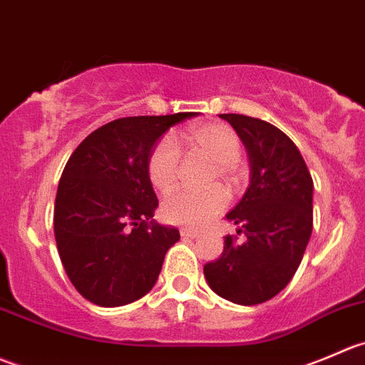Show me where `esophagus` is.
Returning <instances> with one entry per match:
<instances>
[{
    "label": "esophagus",
    "instance_id": "1",
    "mask_svg": "<svg viewBox=\"0 0 365 365\" xmlns=\"http://www.w3.org/2000/svg\"><path fill=\"white\" fill-rule=\"evenodd\" d=\"M181 236L182 237H190V240H195V237L200 236V232H198V230H193V229H187V227H182Z\"/></svg>",
    "mask_w": 365,
    "mask_h": 365
}]
</instances>
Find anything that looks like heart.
Listing matches in <instances>:
<instances>
[{"mask_svg": "<svg viewBox=\"0 0 365 365\" xmlns=\"http://www.w3.org/2000/svg\"><path fill=\"white\" fill-rule=\"evenodd\" d=\"M182 142L197 156L215 165L211 182H236V163L241 158V142L232 128L225 124H200L182 133ZM149 179L156 190L168 193L179 181V150L172 140L165 138L154 147L149 158ZM225 191L204 193L178 191L163 202V216L172 223L186 227H204L225 209Z\"/></svg>", "mask_w": 365, "mask_h": 365, "instance_id": "heart-1", "label": "heart"}]
</instances>
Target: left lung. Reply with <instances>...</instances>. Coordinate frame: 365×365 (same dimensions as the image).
<instances>
[{"instance_id":"left-lung-1","label":"left lung","mask_w":365,"mask_h":365,"mask_svg":"<svg viewBox=\"0 0 365 365\" xmlns=\"http://www.w3.org/2000/svg\"><path fill=\"white\" fill-rule=\"evenodd\" d=\"M243 142L250 184L225 215L247 240L225 236L223 252L204 266L218 297L237 305L272 300L297 273L312 234L314 182L300 150L279 128L261 118L220 115Z\"/></svg>"}]
</instances>
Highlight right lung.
Wrapping results in <instances>:
<instances>
[{
    "instance_id": "right-lung-1",
    "label": "right lung",
    "mask_w": 365,
    "mask_h": 365,
    "mask_svg": "<svg viewBox=\"0 0 365 365\" xmlns=\"http://www.w3.org/2000/svg\"><path fill=\"white\" fill-rule=\"evenodd\" d=\"M195 115L117 118L68 158L56 191L55 240L72 286L92 304L128 305L156 284L181 236L153 218L149 158L172 125Z\"/></svg>"
}]
</instances>
